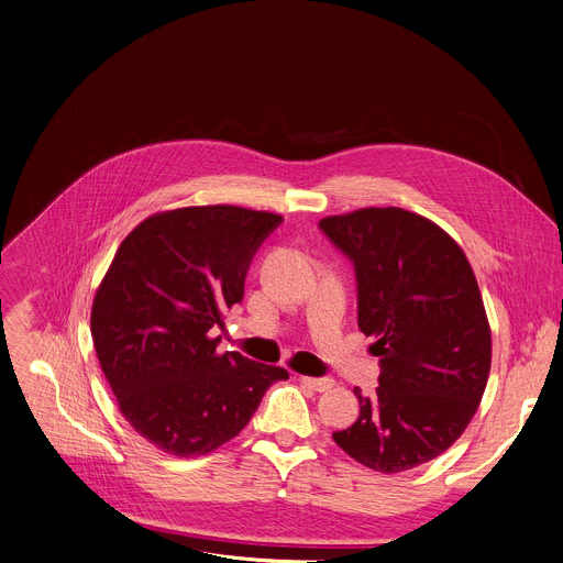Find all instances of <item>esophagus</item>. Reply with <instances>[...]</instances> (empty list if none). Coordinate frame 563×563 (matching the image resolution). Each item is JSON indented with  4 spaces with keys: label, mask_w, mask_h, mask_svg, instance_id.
Here are the masks:
<instances>
[{
    "label": "esophagus",
    "mask_w": 563,
    "mask_h": 563,
    "mask_svg": "<svg viewBox=\"0 0 563 563\" xmlns=\"http://www.w3.org/2000/svg\"><path fill=\"white\" fill-rule=\"evenodd\" d=\"M298 380L302 383V385H307V387H311L313 391H328V389H332L334 387V380L332 378H313V376H298Z\"/></svg>",
    "instance_id": "34e87169"
}]
</instances>
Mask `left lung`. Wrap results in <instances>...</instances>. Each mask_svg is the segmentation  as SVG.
I'll return each mask as SVG.
<instances>
[{"label": "left lung", "instance_id": "left-lung-1", "mask_svg": "<svg viewBox=\"0 0 563 563\" xmlns=\"http://www.w3.org/2000/svg\"><path fill=\"white\" fill-rule=\"evenodd\" d=\"M352 261L358 328L374 339L378 387L334 441L358 463L394 474L445 452L484 396L493 341L472 267L434 222L369 207L318 222Z\"/></svg>", "mask_w": 563, "mask_h": 563}]
</instances>
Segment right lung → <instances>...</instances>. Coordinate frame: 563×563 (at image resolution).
<instances>
[{
    "label": "right lung",
    "mask_w": 563,
    "mask_h": 563,
    "mask_svg": "<svg viewBox=\"0 0 563 563\" xmlns=\"http://www.w3.org/2000/svg\"><path fill=\"white\" fill-rule=\"evenodd\" d=\"M280 216L231 205L155 213L124 240L96 294L91 336L120 412L148 443L200 456L243 430L287 369L218 354L224 309Z\"/></svg>",
    "instance_id": "obj_1"
}]
</instances>
